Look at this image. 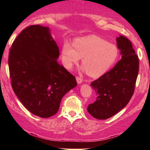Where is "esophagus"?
<instances>
[{
	"mask_svg": "<svg viewBox=\"0 0 150 150\" xmlns=\"http://www.w3.org/2000/svg\"><path fill=\"white\" fill-rule=\"evenodd\" d=\"M76 80H77V82L78 84H80V83H82V79L81 78V77H78V76L76 77Z\"/></svg>",
	"mask_w": 150,
	"mask_h": 150,
	"instance_id": "esophagus-1",
	"label": "esophagus"
}]
</instances>
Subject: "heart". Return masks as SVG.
<instances>
[{"instance_id":"b5f03b06","label":"heart","mask_w":150,"mask_h":150,"mask_svg":"<svg viewBox=\"0 0 150 150\" xmlns=\"http://www.w3.org/2000/svg\"><path fill=\"white\" fill-rule=\"evenodd\" d=\"M118 56L116 45L94 35L77 39L73 45L65 41L61 49L62 61L67 68H71L82 58L83 70L92 77L100 76L108 71Z\"/></svg>"}]
</instances>
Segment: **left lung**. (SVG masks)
I'll return each instance as SVG.
<instances>
[{"label":"left lung","instance_id":"1","mask_svg":"<svg viewBox=\"0 0 150 150\" xmlns=\"http://www.w3.org/2000/svg\"><path fill=\"white\" fill-rule=\"evenodd\" d=\"M122 58L111 70L93 81L97 99L87 111L99 120L111 118L128 104L133 95L139 72V58L126 37H117Z\"/></svg>","mask_w":150,"mask_h":150}]
</instances>
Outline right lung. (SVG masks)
I'll use <instances>...</instances> for the list:
<instances>
[{
    "instance_id": "add662e5",
    "label": "right lung",
    "mask_w": 150,
    "mask_h": 150,
    "mask_svg": "<svg viewBox=\"0 0 150 150\" xmlns=\"http://www.w3.org/2000/svg\"><path fill=\"white\" fill-rule=\"evenodd\" d=\"M58 57L49 29L39 25L24 29L10 49L13 91L28 111L41 118L56 114L63 96L77 86L75 77L59 64Z\"/></svg>"
}]
</instances>
